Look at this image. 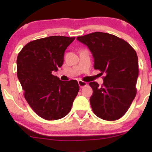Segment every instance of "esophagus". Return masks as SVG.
Returning <instances> with one entry per match:
<instances>
[{
  "instance_id": "34e87169",
  "label": "esophagus",
  "mask_w": 152,
  "mask_h": 152,
  "mask_svg": "<svg viewBox=\"0 0 152 152\" xmlns=\"http://www.w3.org/2000/svg\"><path fill=\"white\" fill-rule=\"evenodd\" d=\"M78 84H79V86H80L81 88H83V87H84L85 86H86V84H87L86 82H85L82 80H79L78 81Z\"/></svg>"
}]
</instances>
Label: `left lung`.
Masks as SVG:
<instances>
[{
    "label": "left lung",
    "instance_id": "8db88e82",
    "mask_svg": "<svg viewBox=\"0 0 152 152\" xmlns=\"http://www.w3.org/2000/svg\"><path fill=\"white\" fill-rule=\"evenodd\" d=\"M77 39L92 53L95 69L106 74L101 86L95 82L89 83L93 88L90 102L93 113L109 121L120 119L136 95V52L124 39L109 33L95 32Z\"/></svg>",
    "mask_w": 152,
    "mask_h": 152
}]
</instances>
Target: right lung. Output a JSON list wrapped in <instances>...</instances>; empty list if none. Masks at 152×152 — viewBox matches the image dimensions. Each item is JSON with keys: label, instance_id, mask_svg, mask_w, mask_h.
Masks as SVG:
<instances>
[{"label": "right lung", "instance_id": "add662e5", "mask_svg": "<svg viewBox=\"0 0 152 152\" xmlns=\"http://www.w3.org/2000/svg\"><path fill=\"white\" fill-rule=\"evenodd\" d=\"M75 37L51 36L32 41L18 53L17 76L33 111L47 120L65 117L80 90L77 80L52 74L64 63V52Z\"/></svg>", "mask_w": 152, "mask_h": 152}]
</instances>
